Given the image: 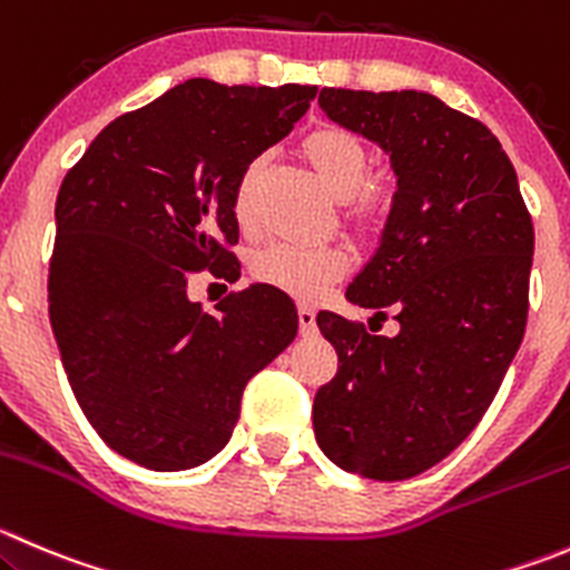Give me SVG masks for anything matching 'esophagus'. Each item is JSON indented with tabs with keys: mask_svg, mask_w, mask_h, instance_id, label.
Listing matches in <instances>:
<instances>
[{
	"mask_svg": "<svg viewBox=\"0 0 570 570\" xmlns=\"http://www.w3.org/2000/svg\"><path fill=\"white\" fill-rule=\"evenodd\" d=\"M297 323H301V336L317 334V314L312 306H297Z\"/></svg>",
	"mask_w": 570,
	"mask_h": 570,
	"instance_id": "esophagus-1",
	"label": "esophagus"
}]
</instances>
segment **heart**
<instances>
[{
  "label": "heart",
  "mask_w": 570,
  "mask_h": 570,
  "mask_svg": "<svg viewBox=\"0 0 570 570\" xmlns=\"http://www.w3.org/2000/svg\"><path fill=\"white\" fill-rule=\"evenodd\" d=\"M301 156L336 200H347V223L358 236H373L384 225L390 200L381 186L367 184L370 156L362 138L345 127H314L303 136ZM258 173L262 161L256 158L247 164L236 186L234 212L239 223H247L253 214V186ZM250 269L262 284L301 301H314L345 275L347 256L340 247H297L281 242L258 250Z\"/></svg>",
  "instance_id": "1"
}]
</instances>
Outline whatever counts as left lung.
<instances>
[{"label":"left lung","instance_id":"obj_1","mask_svg":"<svg viewBox=\"0 0 570 570\" xmlns=\"http://www.w3.org/2000/svg\"><path fill=\"white\" fill-rule=\"evenodd\" d=\"M320 108L390 156V214L345 297L373 320L392 308L401 331L317 314L340 367L314 395V438L342 471L401 482L476 429L521 347L532 217L499 138L434 94L323 88Z\"/></svg>","mask_w":570,"mask_h":570}]
</instances>
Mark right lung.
Masks as SVG:
<instances>
[{
	"label": "right lung",
	"instance_id": "right-lung-1",
	"mask_svg": "<svg viewBox=\"0 0 570 570\" xmlns=\"http://www.w3.org/2000/svg\"><path fill=\"white\" fill-rule=\"evenodd\" d=\"M314 94L195 77L110 121L60 184L49 320L82 414L136 465L189 471L219 454L247 381L295 340L278 289L206 314L186 275L236 262L242 173Z\"/></svg>",
	"mask_w": 570,
	"mask_h": 570
}]
</instances>
